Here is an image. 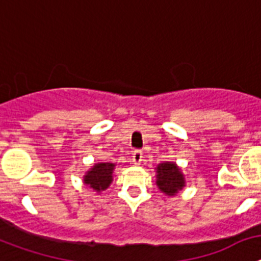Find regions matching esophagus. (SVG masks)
Wrapping results in <instances>:
<instances>
[{
  "label": "esophagus",
  "mask_w": 261,
  "mask_h": 261,
  "mask_svg": "<svg viewBox=\"0 0 261 261\" xmlns=\"http://www.w3.org/2000/svg\"><path fill=\"white\" fill-rule=\"evenodd\" d=\"M143 162V152L142 151H134L133 153V163L135 165H139Z\"/></svg>",
  "instance_id": "34e87169"
}]
</instances>
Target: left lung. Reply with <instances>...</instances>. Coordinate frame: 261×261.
Returning <instances> with one entry per match:
<instances>
[{
    "instance_id": "8db88e82",
    "label": "left lung",
    "mask_w": 261,
    "mask_h": 261,
    "mask_svg": "<svg viewBox=\"0 0 261 261\" xmlns=\"http://www.w3.org/2000/svg\"><path fill=\"white\" fill-rule=\"evenodd\" d=\"M155 169L156 187L165 196L174 197L187 185L184 173L174 162H163Z\"/></svg>"
}]
</instances>
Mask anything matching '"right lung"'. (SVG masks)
I'll return each mask as SVG.
<instances>
[{
  "mask_svg": "<svg viewBox=\"0 0 261 261\" xmlns=\"http://www.w3.org/2000/svg\"><path fill=\"white\" fill-rule=\"evenodd\" d=\"M115 164L114 163H96L83 176V182L93 192L101 193L113 182Z\"/></svg>",
  "mask_w": 261,
  "mask_h": 261,
  "instance_id": "add662e5",
  "label": "right lung"
}]
</instances>
